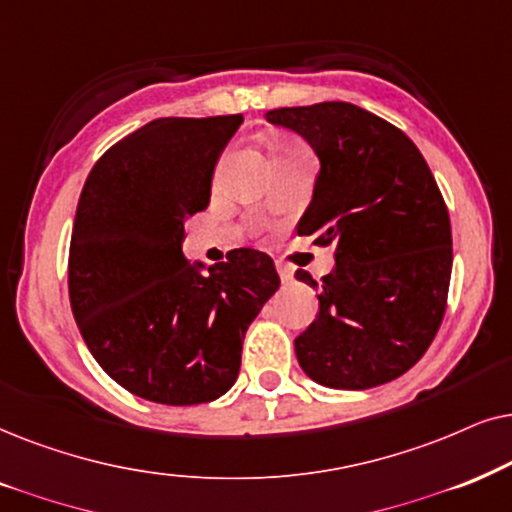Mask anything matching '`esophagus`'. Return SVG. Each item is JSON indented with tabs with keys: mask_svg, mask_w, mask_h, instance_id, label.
Here are the masks:
<instances>
[{
	"mask_svg": "<svg viewBox=\"0 0 512 512\" xmlns=\"http://www.w3.org/2000/svg\"><path fill=\"white\" fill-rule=\"evenodd\" d=\"M276 271H278V276H281L283 283H292V278H295V271H292V269L288 267V264L278 262V264H276Z\"/></svg>",
	"mask_w": 512,
	"mask_h": 512,
	"instance_id": "obj_1",
	"label": "esophagus"
}]
</instances>
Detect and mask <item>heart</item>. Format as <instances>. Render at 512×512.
<instances>
[{"label": "heart", "mask_w": 512, "mask_h": 512, "mask_svg": "<svg viewBox=\"0 0 512 512\" xmlns=\"http://www.w3.org/2000/svg\"><path fill=\"white\" fill-rule=\"evenodd\" d=\"M290 152H295V149H290V147H283V149H278V154H290Z\"/></svg>", "instance_id": "obj_1"}]
</instances>
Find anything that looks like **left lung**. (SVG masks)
Instances as JSON below:
<instances>
[{
  "label": "left lung",
  "mask_w": 512,
  "mask_h": 512,
  "mask_svg": "<svg viewBox=\"0 0 512 512\" xmlns=\"http://www.w3.org/2000/svg\"><path fill=\"white\" fill-rule=\"evenodd\" d=\"M267 121L316 152L297 234L335 250L316 320L295 339L299 367L342 391L398 379L431 346L452 276V227L431 168L400 128L351 102L271 109ZM295 278L318 285L302 269Z\"/></svg>",
  "instance_id": "left-lung-1"
}]
</instances>
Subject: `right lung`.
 <instances>
[{"mask_svg":"<svg viewBox=\"0 0 512 512\" xmlns=\"http://www.w3.org/2000/svg\"><path fill=\"white\" fill-rule=\"evenodd\" d=\"M241 114L154 119L95 163L74 217L70 304L109 377L138 398L199 405L234 386L245 332L281 285L274 260L238 248L206 267L182 252L208 208Z\"/></svg>","mask_w":512,"mask_h":512,"instance_id":"obj_1","label":"right lung"}]
</instances>
